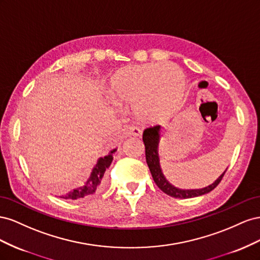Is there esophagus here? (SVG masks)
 <instances>
[{
    "mask_svg": "<svg viewBox=\"0 0 260 260\" xmlns=\"http://www.w3.org/2000/svg\"><path fill=\"white\" fill-rule=\"evenodd\" d=\"M127 133L129 136H142L143 131L137 127V126H131V127L127 128Z\"/></svg>",
    "mask_w": 260,
    "mask_h": 260,
    "instance_id": "esophagus-1",
    "label": "esophagus"
}]
</instances>
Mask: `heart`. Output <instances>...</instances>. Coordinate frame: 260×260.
<instances>
[{
    "label": "heart",
    "instance_id": "1",
    "mask_svg": "<svg viewBox=\"0 0 260 260\" xmlns=\"http://www.w3.org/2000/svg\"><path fill=\"white\" fill-rule=\"evenodd\" d=\"M186 80L172 63L126 66L110 78L108 92L120 105L132 106L145 123H160L174 116L183 106Z\"/></svg>",
    "mask_w": 260,
    "mask_h": 260
}]
</instances>
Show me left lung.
I'll list each match as a JSON object with an SVG mask.
<instances>
[{"instance_id": "obj_1", "label": "left lung", "mask_w": 260, "mask_h": 260, "mask_svg": "<svg viewBox=\"0 0 260 260\" xmlns=\"http://www.w3.org/2000/svg\"><path fill=\"white\" fill-rule=\"evenodd\" d=\"M161 133L162 127L160 125L152 126V127H148L144 131L143 140L145 144L146 149V161L147 165L149 167L151 175L153 177V181L157 184V186L167 195L174 197V198H191V197H198L207 194V192L211 191L213 188L218 186V184L221 182L222 177H223L225 171L222 173L218 179L214 181L209 186H206L198 189H181L175 187L174 185L170 183L166 176L163 175L162 170L160 167V158H159V143L161 139Z\"/></svg>"}]
</instances>
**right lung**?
Here are the masks:
<instances>
[{
  "label": "right lung",
  "mask_w": 260,
  "mask_h": 260,
  "mask_svg": "<svg viewBox=\"0 0 260 260\" xmlns=\"http://www.w3.org/2000/svg\"><path fill=\"white\" fill-rule=\"evenodd\" d=\"M116 151V149L111 150L108 155L103 158H99L97 161V165L94 166L92 169V172L89 176V179L86 181V183L81 186L74 188L70 191L66 192V194L60 196L61 198L64 199H81L84 197H88L92 194H94L95 191H98L103 184V175H105L107 169L111 166L113 160V153Z\"/></svg>",
  "instance_id": "1"
}]
</instances>
